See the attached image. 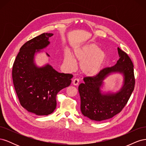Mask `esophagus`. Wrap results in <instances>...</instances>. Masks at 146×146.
<instances>
[{"label": "esophagus", "mask_w": 146, "mask_h": 146, "mask_svg": "<svg viewBox=\"0 0 146 146\" xmlns=\"http://www.w3.org/2000/svg\"><path fill=\"white\" fill-rule=\"evenodd\" d=\"M72 83H73V85H75V86L78 85V83H79V80H78V78L74 79L73 81H72Z\"/></svg>", "instance_id": "obj_1"}]
</instances>
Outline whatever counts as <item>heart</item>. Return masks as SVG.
<instances>
[{
  "label": "heart",
  "mask_w": 146,
  "mask_h": 146,
  "mask_svg": "<svg viewBox=\"0 0 146 146\" xmlns=\"http://www.w3.org/2000/svg\"><path fill=\"white\" fill-rule=\"evenodd\" d=\"M74 57L80 63V70L83 74L88 76H94L103 67L106 54L95 43H89L75 49ZM64 61L69 68L74 67V58L70 52L65 53Z\"/></svg>",
  "instance_id": "b5f03b06"
}]
</instances>
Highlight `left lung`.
I'll use <instances>...</instances> for the list:
<instances>
[{
    "instance_id": "8db88e82",
    "label": "left lung",
    "mask_w": 146,
    "mask_h": 146,
    "mask_svg": "<svg viewBox=\"0 0 146 146\" xmlns=\"http://www.w3.org/2000/svg\"><path fill=\"white\" fill-rule=\"evenodd\" d=\"M119 59L112 67L105 68L94 77L83 78L78 86L80 110L91 120L102 121L120 113L127 103L135 88L133 64L125 52L117 48ZM122 74L123 82L117 92L104 91V80L110 74Z\"/></svg>"
}]
</instances>
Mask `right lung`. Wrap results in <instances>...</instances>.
Instances as JSON below:
<instances>
[{
    "mask_svg": "<svg viewBox=\"0 0 146 146\" xmlns=\"http://www.w3.org/2000/svg\"><path fill=\"white\" fill-rule=\"evenodd\" d=\"M53 35L42 33L25 42L13 66V84L21 105L38 116H47L54 111L57 94L70 85L73 77L72 74L56 71L48 63L42 66L35 63V56L50 44L49 38Z\"/></svg>",
    "mask_w": 146,
    "mask_h": 146,
    "instance_id": "right-lung-1",
    "label": "right lung"
}]
</instances>
